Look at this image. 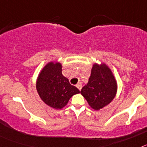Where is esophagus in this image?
I'll use <instances>...</instances> for the list:
<instances>
[{
	"label": "esophagus",
	"mask_w": 147,
	"mask_h": 147,
	"mask_svg": "<svg viewBox=\"0 0 147 147\" xmlns=\"http://www.w3.org/2000/svg\"><path fill=\"white\" fill-rule=\"evenodd\" d=\"M76 87H77V88L79 90H81V89H82V83H80V82H79L77 84V85H76Z\"/></svg>",
	"instance_id": "esophagus-1"
}]
</instances>
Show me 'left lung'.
<instances>
[{
  "instance_id": "8db88e82",
  "label": "left lung",
  "mask_w": 147,
  "mask_h": 147,
  "mask_svg": "<svg viewBox=\"0 0 147 147\" xmlns=\"http://www.w3.org/2000/svg\"><path fill=\"white\" fill-rule=\"evenodd\" d=\"M118 90L117 81L112 70L105 63H93L91 74L81 94L94 110H100L112 102Z\"/></svg>"
}]
</instances>
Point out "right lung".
Here are the masks:
<instances>
[{
	"label": "right lung",
	"instance_id": "right-lung-1",
	"mask_svg": "<svg viewBox=\"0 0 147 147\" xmlns=\"http://www.w3.org/2000/svg\"><path fill=\"white\" fill-rule=\"evenodd\" d=\"M62 63L48 62L39 73L36 89L42 102L54 110H61L67 105L74 95L80 93L77 88L71 85L62 74Z\"/></svg>",
	"mask_w": 147,
	"mask_h": 147
}]
</instances>
